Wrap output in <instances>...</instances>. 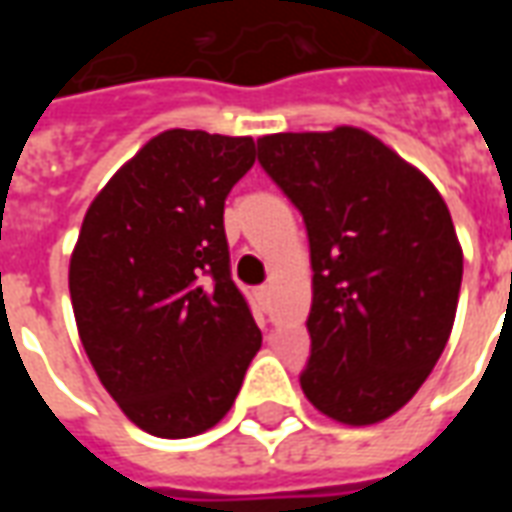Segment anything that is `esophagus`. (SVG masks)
I'll use <instances>...</instances> for the list:
<instances>
[{
    "instance_id": "34e87169",
    "label": "esophagus",
    "mask_w": 512,
    "mask_h": 512,
    "mask_svg": "<svg viewBox=\"0 0 512 512\" xmlns=\"http://www.w3.org/2000/svg\"><path fill=\"white\" fill-rule=\"evenodd\" d=\"M255 296H257V301H260V304H268V296H271V288H268V285H260V288L255 290Z\"/></svg>"
}]
</instances>
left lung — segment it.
<instances>
[{
	"instance_id": "8db88e82",
	"label": "left lung",
	"mask_w": 512,
	"mask_h": 512,
	"mask_svg": "<svg viewBox=\"0 0 512 512\" xmlns=\"http://www.w3.org/2000/svg\"><path fill=\"white\" fill-rule=\"evenodd\" d=\"M257 161L310 238L304 395L345 425L392 417L425 384L455 321L463 252L447 205L362 128L263 136Z\"/></svg>"
}]
</instances>
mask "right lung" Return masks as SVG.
<instances>
[{
    "label": "right lung",
    "instance_id": "obj_1",
    "mask_svg": "<svg viewBox=\"0 0 512 512\" xmlns=\"http://www.w3.org/2000/svg\"><path fill=\"white\" fill-rule=\"evenodd\" d=\"M252 164V136H153L87 208L73 249L84 351L123 414L161 439L213 428L263 343L224 235V200Z\"/></svg>",
    "mask_w": 512,
    "mask_h": 512
}]
</instances>
